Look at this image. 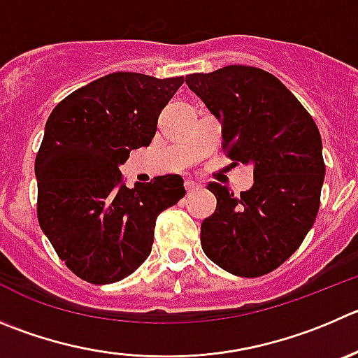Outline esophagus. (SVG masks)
Masks as SVG:
<instances>
[{
	"mask_svg": "<svg viewBox=\"0 0 358 358\" xmlns=\"http://www.w3.org/2000/svg\"><path fill=\"white\" fill-rule=\"evenodd\" d=\"M185 186H186V192H193V189L200 188V182L195 181V179H186Z\"/></svg>",
	"mask_w": 358,
	"mask_h": 358,
	"instance_id": "1",
	"label": "esophagus"
}]
</instances>
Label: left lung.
Instances as JSON below:
<instances>
[{
	"label": "left lung",
	"mask_w": 358,
	"mask_h": 358,
	"mask_svg": "<svg viewBox=\"0 0 358 358\" xmlns=\"http://www.w3.org/2000/svg\"><path fill=\"white\" fill-rule=\"evenodd\" d=\"M189 90L221 122L234 163L253 166V186L241 196L209 182L217 200L200 228L203 253L241 278H258L292 257L320 207L325 163L309 112L278 77L230 64L186 77Z\"/></svg>",
	"instance_id": "8db88e82"
}]
</instances>
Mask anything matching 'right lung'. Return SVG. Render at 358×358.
I'll return each instance as SVG.
<instances>
[{"label":"right lung","instance_id":"1","mask_svg":"<svg viewBox=\"0 0 358 358\" xmlns=\"http://www.w3.org/2000/svg\"><path fill=\"white\" fill-rule=\"evenodd\" d=\"M185 77L115 71L54 107L35 159L38 223L71 272L121 281L149 257L159 213L185 196L181 176L128 188L119 165L151 144L162 108Z\"/></svg>","mask_w":358,"mask_h":358}]
</instances>
